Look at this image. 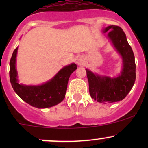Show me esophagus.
Returning a JSON list of instances; mask_svg holds the SVG:
<instances>
[{
    "label": "esophagus",
    "mask_w": 148,
    "mask_h": 148,
    "mask_svg": "<svg viewBox=\"0 0 148 148\" xmlns=\"http://www.w3.org/2000/svg\"><path fill=\"white\" fill-rule=\"evenodd\" d=\"M76 64H77L78 65L84 66L86 61H85V58L84 57L79 56V57H77V58H76Z\"/></svg>",
    "instance_id": "34e87169"
}]
</instances>
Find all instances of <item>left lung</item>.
<instances>
[{
	"mask_svg": "<svg viewBox=\"0 0 148 148\" xmlns=\"http://www.w3.org/2000/svg\"><path fill=\"white\" fill-rule=\"evenodd\" d=\"M108 32L109 39L123 60L120 74L115 77L100 76L86 69L91 97L99 103H113L123 100L130 92L136 80L135 58L126 35L120 27L109 25L103 28Z\"/></svg>",
	"mask_w": 148,
	"mask_h": 148,
	"instance_id": "obj_1",
	"label": "left lung"
}]
</instances>
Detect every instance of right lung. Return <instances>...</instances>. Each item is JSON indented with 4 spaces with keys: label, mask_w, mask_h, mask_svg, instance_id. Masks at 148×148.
Here are the masks:
<instances>
[{
    "label": "right lung",
    "mask_w": 148,
    "mask_h": 148,
    "mask_svg": "<svg viewBox=\"0 0 148 148\" xmlns=\"http://www.w3.org/2000/svg\"><path fill=\"white\" fill-rule=\"evenodd\" d=\"M18 47L15 49L10 62V78L15 92L22 100L37 108H49L58 104L64 99L71 74L77 66L72 63L62 68L51 79L42 85L27 86L18 83L16 68Z\"/></svg>",
    "instance_id": "right-lung-1"
}]
</instances>
